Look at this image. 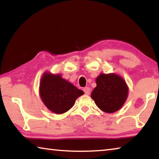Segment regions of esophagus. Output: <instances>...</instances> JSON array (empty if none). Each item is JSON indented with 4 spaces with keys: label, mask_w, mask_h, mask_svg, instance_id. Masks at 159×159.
<instances>
[{
    "label": "esophagus",
    "mask_w": 159,
    "mask_h": 159,
    "mask_svg": "<svg viewBox=\"0 0 159 159\" xmlns=\"http://www.w3.org/2000/svg\"><path fill=\"white\" fill-rule=\"evenodd\" d=\"M83 91H84L85 95H90V88H88V87L84 88H83Z\"/></svg>",
    "instance_id": "obj_1"
}]
</instances>
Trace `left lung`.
<instances>
[{"label":"left lung","mask_w":159,"mask_h":159,"mask_svg":"<svg viewBox=\"0 0 159 159\" xmlns=\"http://www.w3.org/2000/svg\"><path fill=\"white\" fill-rule=\"evenodd\" d=\"M91 98L102 111L114 113L119 110L127 99L128 87L121 76L116 74H100Z\"/></svg>","instance_id":"1"}]
</instances>
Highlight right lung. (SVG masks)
Here are the masks:
<instances>
[{
	"label": "right lung",
	"mask_w": 159,
	"mask_h": 159,
	"mask_svg": "<svg viewBox=\"0 0 159 159\" xmlns=\"http://www.w3.org/2000/svg\"><path fill=\"white\" fill-rule=\"evenodd\" d=\"M40 96L43 102L50 111L57 114H64L71 108L76 99L84 94L63 79L60 74L45 72L40 83Z\"/></svg>",
	"instance_id": "1"
}]
</instances>
